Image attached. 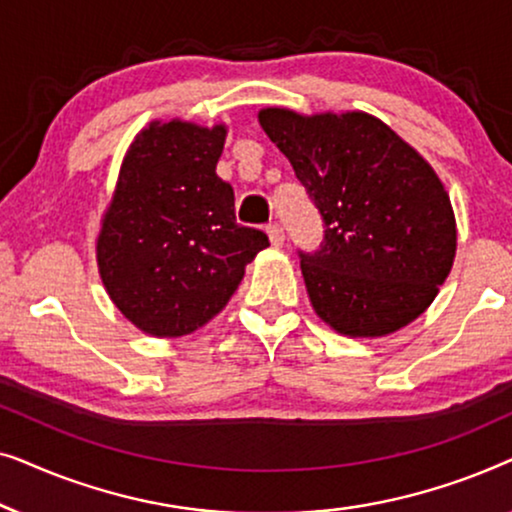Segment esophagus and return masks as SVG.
Listing matches in <instances>:
<instances>
[{
  "label": "esophagus",
  "instance_id": "1",
  "mask_svg": "<svg viewBox=\"0 0 512 512\" xmlns=\"http://www.w3.org/2000/svg\"><path fill=\"white\" fill-rule=\"evenodd\" d=\"M268 237H270V244L275 249H279L284 244V230L282 226H277V223H272V226H268Z\"/></svg>",
  "mask_w": 512,
  "mask_h": 512
}]
</instances>
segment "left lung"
<instances>
[{
	"mask_svg": "<svg viewBox=\"0 0 512 512\" xmlns=\"http://www.w3.org/2000/svg\"><path fill=\"white\" fill-rule=\"evenodd\" d=\"M258 123L324 216L321 249L300 254L317 317L373 340L429 310L457 254L450 195L429 160L359 109L263 107Z\"/></svg>",
	"mask_w": 512,
	"mask_h": 512,
	"instance_id": "left-lung-1",
	"label": "left lung"
}]
</instances>
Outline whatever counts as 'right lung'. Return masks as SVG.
<instances>
[{"instance_id": "right-lung-1", "label": "right lung", "mask_w": 512, "mask_h": 512, "mask_svg": "<svg viewBox=\"0 0 512 512\" xmlns=\"http://www.w3.org/2000/svg\"><path fill=\"white\" fill-rule=\"evenodd\" d=\"M226 123L156 118L125 151L95 237L104 291L132 326L181 338L209 324L268 235L235 223L233 188L216 174Z\"/></svg>"}]
</instances>
